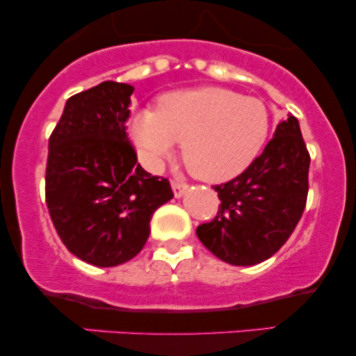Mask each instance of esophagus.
<instances>
[{
	"instance_id": "34e87169",
	"label": "esophagus",
	"mask_w": 356,
	"mask_h": 356,
	"mask_svg": "<svg viewBox=\"0 0 356 356\" xmlns=\"http://www.w3.org/2000/svg\"><path fill=\"white\" fill-rule=\"evenodd\" d=\"M170 186H172V191H174L175 197H181V195L184 194V191L187 189V184L186 182L175 181V179H172V181H170Z\"/></svg>"
}]
</instances>
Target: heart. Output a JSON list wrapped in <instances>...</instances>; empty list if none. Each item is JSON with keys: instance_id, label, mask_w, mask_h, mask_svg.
Masks as SVG:
<instances>
[{"instance_id": "obj_1", "label": "heart", "mask_w": 356, "mask_h": 356, "mask_svg": "<svg viewBox=\"0 0 356 356\" xmlns=\"http://www.w3.org/2000/svg\"><path fill=\"white\" fill-rule=\"evenodd\" d=\"M271 115L257 99L206 87L167 93L155 112L132 122V137L150 164L181 140V157L197 179L220 182L243 172L266 142Z\"/></svg>"}]
</instances>
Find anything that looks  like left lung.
Here are the masks:
<instances>
[{"label":"left lung","instance_id":"1","mask_svg":"<svg viewBox=\"0 0 356 356\" xmlns=\"http://www.w3.org/2000/svg\"><path fill=\"white\" fill-rule=\"evenodd\" d=\"M309 161L298 118L289 115L244 172L214 186L220 204L218 216L195 229L201 243L234 266L280 251L306 207Z\"/></svg>","mask_w":356,"mask_h":356}]
</instances>
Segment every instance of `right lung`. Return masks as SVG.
Listing matches in <instances>:
<instances>
[{"label": "right lung", "instance_id": "right-lung-1", "mask_svg": "<svg viewBox=\"0 0 356 356\" xmlns=\"http://www.w3.org/2000/svg\"><path fill=\"white\" fill-rule=\"evenodd\" d=\"M134 87L104 81L70 97L48 140L44 195L61 243L85 263L118 266L142 251L154 212L174 197L127 137Z\"/></svg>", "mask_w": 356, "mask_h": 356}]
</instances>
